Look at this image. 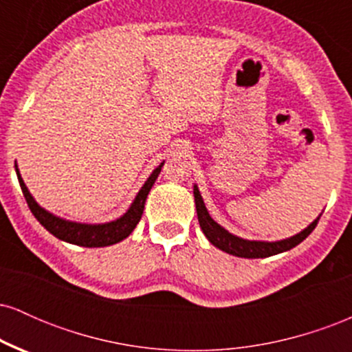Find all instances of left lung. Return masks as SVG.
I'll return each instance as SVG.
<instances>
[{"instance_id":"left-lung-1","label":"left lung","mask_w":352,"mask_h":352,"mask_svg":"<svg viewBox=\"0 0 352 352\" xmlns=\"http://www.w3.org/2000/svg\"><path fill=\"white\" fill-rule=\"evenodd\" d=\"M193 197H195V208H197V217H199V223L204 235L207 236V240L213 246H217L221 252L233 254L238 258H266L273 256V254L288 252V250L294 248L296 245H300L306 236L313 232L314 227L318 225L319 215L316 220H313L305 230H301L296 235L285 238V240H276V241H265V240H246V238L236 236L233 233H230L227 228H223L221 225H218L212 217H210L207 207H205V201L201 199V193L197 184L193 185Z\"/></svg>"}]
</instances>
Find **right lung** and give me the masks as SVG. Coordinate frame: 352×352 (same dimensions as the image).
Listing matches in <instances>:
<instances>
[{"mask_svg":"<svg viewBox=\"0 0 352 352\" xmlns=\"http://www.w3.org/2000/svg\"><path fill=\"white\" fill-rule=\"evenodd\" d=\"M164 162H160L159 167L153 168L151 175H148V179L145 180V184L140 187L139 192H137L135 199L132 200L127 212H125L124 215H120L119 218H116V220L106 221V223H80V221L66 220V218H60L58 215H54V213L47 212L46 208H43L41 205L34 200V197L31 195V192L28 190L21 173H19L18 164H14V168L19 180V187H21L24 199L28 201V207H30L31 213L36 217V220H38L51 235L66 241V243L86 246V248H99V246L119 243V241H122L124 238H127L132 232H134L137 223H139L140 218H142L145 200H147L148 192H151L152 185L155 184L160 170H162Z\"/></svg>","mask_w":352,"mask_h":352,"instance_id":"1","label":"right lung"}]
</instances>
